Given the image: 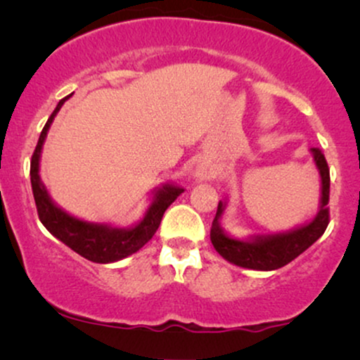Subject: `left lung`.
<instances>
[{
  "mask_svg": "<svg viewBox=\"0 0 360 360\" xmlns=\"http://www.w3.org/2000/svg\"><path fill=\"white\" fill-rule=\"evenodd\" d=\"M311 152L321 176V206L315 220L295 230V232L266 238L259 237L254 242H240L226 237L220 229L218 220H220V214L223 212V203L220 201L212 223V230H210V238H212L213 247L223 259L235 264V266L247 267V269L274 271L295 260L325 233L330 223V169L320 148L313 147Z\"/></svg>",
  "mask_w": 360,
  "mask_h": 360,
  "instance_id": "obj_1",
  "label": "left lung"
}]
</instances>
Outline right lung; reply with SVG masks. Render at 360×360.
<instances>
[{
	"mask_svg": "<svg viewBox=\"0 0 360 360\" xmlns=\"http://www.w3.org/2000/svg\"><path fill=\"white\" fill-rule=\"evenodd\" d=\"M68 98L60 100L57 108L52 111L51 118L45 123L42 134H40L39 137V142H37L34 155H32L30 181L32 191H34L37 213H39L40 221L44 223L45 229H47L53 237L59 238L60 242H64L65 245L71 247L74 252H77V254L82 255L84 259L98 264L115 262V260L127 257V255H131L134 252L142 249V247L154 237V233L160 225V220H162L164 217V212H166L169 205L183 193V189L174 188V186H164V189H160V191L155 194L154 203L148 208L146 218H143L137 226L128 230L110 229V226L106 225H94V223L77 220V218H74L71 214L62 212L60 208H57V206L51 201V198H49L42 183H40L39 159L49 127H51L53 117H56L57 111L60 110V106L64 105V101L68 100Z\"/></svg>",
	"mask_w": 360,
	"mask_h": 360,
	"instance_id": "obj_1",
	"label": "right lung"
}]
</instances>
